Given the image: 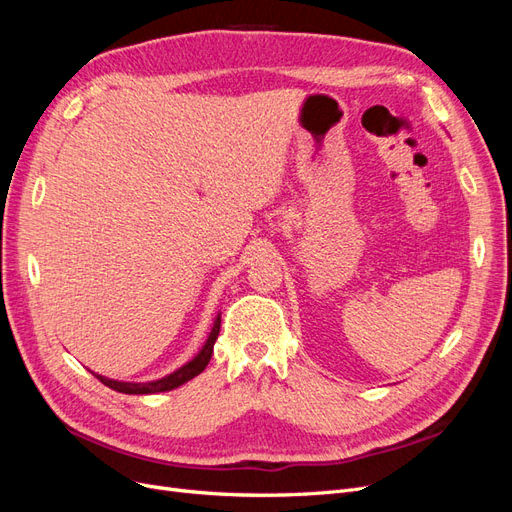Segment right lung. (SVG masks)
<instances>
[{
	"label": "right lung",
	"mask_w": 512,
	"mask_h": 512,
	"mask_svg": "<svg viewBox=\"0 0 512 512\" xmlns=\"http://www.w3.org/2000/svg\"><path fill=\"white\" fill-rule=\"evenodd\" d=\"M220 322H222L220 318L215 320L213 329H211V335H209V339H207V344L203 346V350H200L188 365H183L181 369L175 371V374H170V376H166V378H162V380L145 382V384H134V382L108 380V378H102V376H98V374H96V378H98L104 386H108V389L119 391V393H126V395H149V393L173 391V389H177V386H181V384H185L188 380H192L194 376H198L200 371H203V369L209 365L211 354H213V344H215V339H218V335H220Z\"/></svg>",
	"instance_id": "obj_1"
}]
</instances>
